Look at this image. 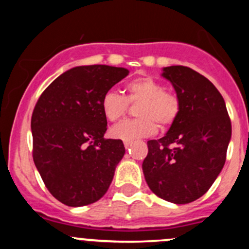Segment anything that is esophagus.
<instances>
[{
	"mask_svg": "<svg viewBox=\"0 0 249 249\" xmlns=\"http://www.w3.org/2000/svg\"><path fill=\"white\" fill-rule=\"evenodd\" d=\"M131 144H132L131 141H124V145H125V148H126V149H127V148L131 147Z\"/></svg>",
	"mask_w": 249,
	"mask_h": 249,
	"instance_id": "esophagus-1",
	"label": "esophagus"
}]
</instances>
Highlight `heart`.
Listing matches in <instances>:
<instances>
[{
	"label": "heart",
	"instance_id": "b5f03b06",
	"mask_svg": "<svg viewBox=\"0 0 249 249\" xmlns=\"http://www.w3.org/2000/svg\"><path fill=\"white\" fill-rule=\"evenodd\" d=\"M129 102H141L140 119L125 120L112 129V136L124 141H135L154 135L158 124L169 126L179 112V102L175 95L165 91L161 83L150 77H141L126 84V96L108 90L101 100V108L109 122H118L126 113Z\"/></svg>",
	"mask_w": 249,
	"mask_h": 249
}]
</instances>
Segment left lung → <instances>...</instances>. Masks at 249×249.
I'll use <instances>...</instances> for the list:
<instances>
[{
    "mask_svg": "<svg viewBox=\"0 0 249 249\" xmlns=\"http://www.w3.org/2000/svg\"><path fill=\"white\" fill-rule=\"evenodd\" d=\"M161 76L175 88L179 112L164 137L148 141L142 170L157 196L182 205L201 197L219 176L231 123L223 96L202 74L169 66Z\"/></svg>",
    "mask_w": 249,
    "mask_h": 249,
    "instance_id": "obj_1",
    "label": "left lung"
}]
</instances>
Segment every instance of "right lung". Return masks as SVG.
Segmentation results:
<instances>
[{
    "instance_id": "obj_1",
    "label": "right lung",
    "mask_w": 249,
    "mask_h": 249,
    "mask_svg": "<svg viewBox=\"0 0 249 249\" xmlns=\"http://www.w3.org/2000/svg\"><path fill=\"white\" fill-rule=\"evenodd\" d=\"M129 74L124 67L77 66L42 92L31 118L35 165L50 194L71 207L108 190L125 154L122 140H105L102 96Z\"/></svg>"
}]
</instances>
